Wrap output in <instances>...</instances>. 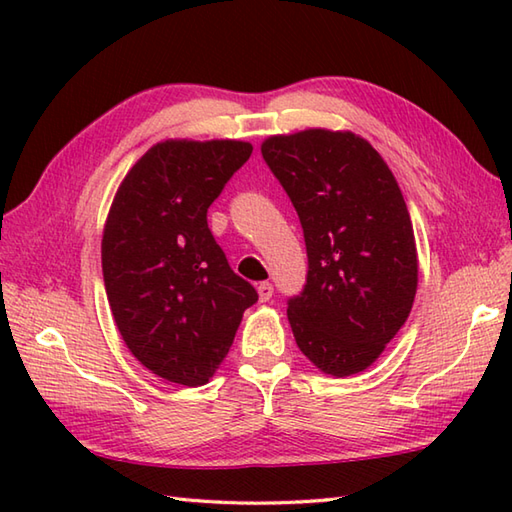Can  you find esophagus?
Listing matches in <instances>:
<instances>
[{"label":"esophagus","instance_id":"1","mask_svg":"<svg viewBox=\"0 0 512 512\" xmlns=\"http://www.w3.org/2000/svg\"><path fill=\"white\" fill-rule=\"evenodd\" d=\"M257 295H259V301L273 299V284H268V281H262V284L257 286Z\"/></svg>","mask_w":512,"mask_h":512}]
</instances>
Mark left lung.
Instances as JSON below:
<instances>
[{
	"label": "left lung",
	"instance_id": "1",
	"mask_svg": "<svg viewBox=\"0 0 512 512\" xmlns=\"http://www.w3.org/2000/svg\"><path fill=\"white\" fill-rule=\"evenodd\" d=\"M262 156L306 237V286L288 301L299 350L323 374L363 372L405 325L418 288L416 237L394 173L365 138L321 127L268 136Z\"/></svg>",
	"mask_w": 512,
	"mask_h": 512
}]
</instances>
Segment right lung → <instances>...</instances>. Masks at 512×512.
Wrapping results in <instances>:
<instances>
[{
    "instance_id": "right-lung-1",
    "label": "right lung",
    "mask_w": 512,
    "mask_h": 512,
    "mask_svg": "<svg viewBox=\"0 0 512 512\" xmlns=\"http://www.w3.org/2000/svg\"><path fill=\"white\" fill-rule=\"evenodd\" d=\"M250 154L244 140H162L127 171L107 213L101 257L114 323L169 383H209L257 301L206 224Z\"/></svg>"
}]
</instances>
